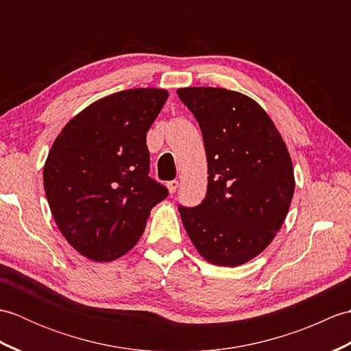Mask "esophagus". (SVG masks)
<instances>
[{
	"mask_svg": "<svg viewBox=\"0 0 351 351\" xmlns=\"http://www.w3.org/2000/svg\"><path fill=\"white\" fill-rule=\"evenodd\" d=\"M178 187H180V182H178V181H169L167 182V189H169V191L171 193V195H173V193H176Z\"/></svg>",
	"mask_w": 351,
	"mask_h": 351,
	"instance_id": "1",
	"label": "esophagus"
}]
</instances>
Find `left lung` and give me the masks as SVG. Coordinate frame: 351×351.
<instances>
[{"label": "left lung", "instance_id": "left-lung-1", "mask_svg": "<svg viewBox=\"0 0 351 351\" xmlns=\"http://www.w3.org/2000/svg\"><path fill=\"white\" fill-rule=\"evenodd\" d=\"M200 126L208 162L206 196L178 206L208 263L237 267L259 255L285 220L294 195L288 149L259 104L217 87L178 88Z\"/></svg>", "mask_w": 351, "mask_h": 351}]
</instances>
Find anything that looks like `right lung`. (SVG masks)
<instances>
[{
  "mask_svg": "<svg viewBox=\"0 0 351 351\" xmlns=\"http://www.w3.org/2000/svg\"><path fill=\"white\" fill-rule=\"evenodd\" d=\"M169 98L130 88L93 102L58 134L43 169L47 199L73 249L107 263L131 250L152 208L169 196L149 176L146 132Z\"/></svg>",
  "mask_w": 351,
  "mask_h": 351,
  "instance_id": "add662e5",
  "label": "right lung"
}]
</instances>
